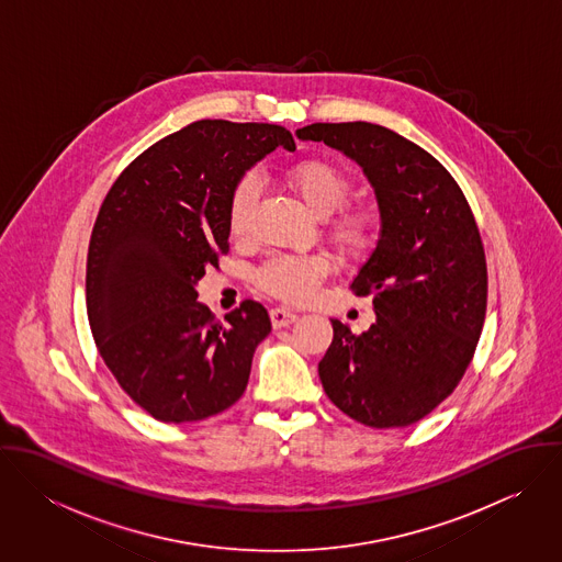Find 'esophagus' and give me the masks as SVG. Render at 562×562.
Here are the masks:
<instances>
[{"mask_svg":"<svg viewBox=\"0 0 562 562\" xmlns=\"http://www.w3.org/2000/svg\"><path fill=\"white\" fill-rule=\"evenodd\" d=\"M270 321H272V326H274V328H281V326H290L292 322H296V314H292V312H288V310H281V307H277V310H272V312H270Z\"/></svg>","mask_w":562,"mask_h":562,"instance_id":"obj_1","label":"esophagus"}]
</instances>
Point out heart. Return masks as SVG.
Here are the masks:
<instances>
[{
  "label": "heart",
  "mask_w": 562,
  "mask_h": 562,
  "mask_svg": "<svg viewBox=\"0 0 562 562\" xmlns=\"http://www.w3.org/2000/svg\"><path fill=\"white\" fill-rule=\"evenodd\" d=\"M288 183L294 194L305 203V207L318 216L326 218L337 212L350 196L348 177L330 161L303 160L288 170ZM259 177L255 172H246L238 179L232 190L227 221L234 236H244L248 229L250 210L259 196ZM376 216L370 210H348L337 216L333 223V240L346 252H363L376 240ZM326 274V263L321 257H294L279 255L268 259L259 272L257 283L272 296L283 301H305L312 296L314 288Z\"/></svg>",
  "instance_id": "b5f03b06"
}]
</instances>
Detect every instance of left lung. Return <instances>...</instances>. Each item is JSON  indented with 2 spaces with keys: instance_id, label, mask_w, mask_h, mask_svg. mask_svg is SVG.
Segmentation results:
<instances>
[{
  "instance_id": "obj_1",
  "label": "left lung",
  "mask_w": 562,
  "mask_h": 562,
  "mask_svg": "<svg viewBox=\"0 0 562 562\" xmlns=\"http://www.w3.org/2000/svg\"><path fill=\"white\" fill-rule=\"evenodd\" d=\"M296 136L357 161L381 216L352 281L359 296L372 294L376 318L361 335L330 321L322 387L366 426H408L454 392L481 337L486 263L474 214L452 175L387 127L314 123Z\"/></svg>"
}]
</instances>
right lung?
I'll use <instances>...</instances> for the list:
<instances>
[{"label":"right lung","mask_w":562,"mask_h":562,"mask_svg":"<svg viewBox=\"0 0 562 562\" xmlns=\"http://www.w3.org/2000/svg\"><path fill=\"white\" fill-rule=\"evenodd\" d=\"M288 130L196 121L149 147L110 188L88 246L86 310L101 359L166 424L212 417L240 401L268 312L244 301L214 321L196 285L229 248V196Z\"/></svg>","instance_id":"right-lung-1"}]
</instances>
